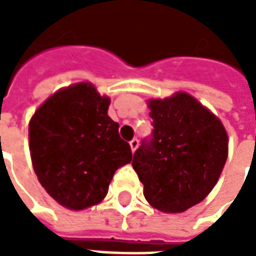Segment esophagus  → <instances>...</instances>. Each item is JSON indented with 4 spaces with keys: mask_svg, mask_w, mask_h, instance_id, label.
Segmentation results:
<instances>
[{
    "mask_svg": "<svg viewBox=\"0 0 256 256\" xmlns=\"http://www.w3.org/2000/svg\"><path fill=\"white\" fill-rule=\"evenodd\" d=\"M130 148H132V150H136L137 148H138V140L137 138H133L132 141H130Z\"/></svg>",
    "mask_w": 256,
    "mask_h": 256,
    "instance_id": "1",
    "label": "esophagus"
}]
</instances>
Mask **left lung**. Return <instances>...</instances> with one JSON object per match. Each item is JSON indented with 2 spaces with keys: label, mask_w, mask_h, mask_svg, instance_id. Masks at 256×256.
Listing matches in <instances>:
<instances>
[{
  "label": "left lung",
  "mask_w": 256,
  "mask_h": 256,
  "mask_svg": "<svg viewBox=\"0 0 256 256\" xmlns=\"http://www.w3.org/2000/svg\"><path fill=\"white\" fill-rule=\"evenodd\" d=\"M150 108L152 134L141 141L132 164L152 207L182 212L215 186L228 158V134L186 93L150 101Z\"/></svg>",
  "instance_id": "obj_1"
}]
</instances>
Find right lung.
Masks as SVG:
<instances>
[{
  "label": "right lung",
  "instance_id": "right-lung-1",
  "mask_svg": "<svg viewBox=\"0 0 256 256\" xmlns=\"http://www.w3.org/2000/svg\"><path fill=\"white\" fill-rule=\"evenodd\" d=\"M110 98L90 84L58 90L31 118V160L38 181L58 203L84 210L100 203L132 148L108 116Z\"/></svg>",
  "mask_w": 256,
  "mask_h": 256
}]
</instances>
